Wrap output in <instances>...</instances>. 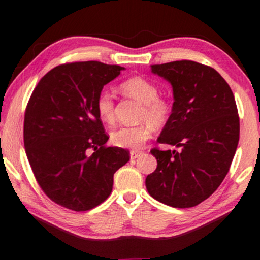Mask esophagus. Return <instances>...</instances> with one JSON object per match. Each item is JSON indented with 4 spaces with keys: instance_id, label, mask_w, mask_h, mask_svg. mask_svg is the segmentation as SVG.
Listing matches in <instances>:
<instances>
[{
    "instance_id": "1",
    "label": "esophagus",
    "mask_w": 260,
    "mask_h": 260,
    "mask_svg": "<svg viewBox=\"0 0 260 260\" xmlns=\"http://www.w3.org/2000/svg\"><path fill=\"white\" fill-rule=\"evenodd\" d=\"M141 154H142V151H141V150H131V151H130V159H131V160L137 159V157L140 156Z\"/></svg>"
}]
</instances>
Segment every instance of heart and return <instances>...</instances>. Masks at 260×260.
Here are the masks:
<instances>
[{
	"label": "heart",
	"instance_id": "b5f03b06",
	"mask_svg": "<svg viewBox=\"0 0 260 260\" xmlns=\"http://www.w3.org/2000/svg\"><path fill=\"white\" fill-rule=\"evenodd\" d=\"M122 89L127 95L136 98L144 104L141 119L149 120L154 126L161 127L168 122L172 113V106L167 100L159 98V88L153 82L143 77H133L122 85ZM96 112L104 122L112 123L114 119V100L110 90L104 89L95 101ZM153 127L150 123L140 125L119 126L111 133V142L120 148L141 147L151 136Z\"/></svg>",
	"mask_w": 260,
	"mask_h": 260
}]
</instances>
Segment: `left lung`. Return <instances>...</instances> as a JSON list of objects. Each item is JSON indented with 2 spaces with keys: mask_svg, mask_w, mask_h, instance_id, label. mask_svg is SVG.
<instances>
[{
  "mask_svg": "<svg viewBox=\"0 0 260 260\" xmlns=\"http://www.w3.org/2000/svg\"><path fill=\"white\" fill-rule=\"evenodd\" d=\"M150 69L172 86L174 100L157 142L178 150H150L157 167L146 187L170 207H194L217 190L237 151L240 123L233 92L214 68L192 60Z\"/></svg>",
  "mask_w": 260,
  "mask_h": 260,
  "instance_id": "left-lung-1",
  "label": "left lung"
}]
</instances>
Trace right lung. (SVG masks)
Returning <instances> with one entry per match:
<instances>
[{
	"label": "right lung",
	"instance_id": "1",
	"mask_svg": "<svg viewBox=\"0 0 260 260\" xmlns=\"http://www.w3.org/2000/svg\"><path fill=\"white\" fill-rule=\"evenodd\" d=\"M122 70L96 60L63 64L39 81L28 101L27 159L46 196L64 208L86 211L106 201L114 173L130 160L123 148L105 147L109 136L95 107L104 86Z\"/></svg>",
	"mask_w": 260,
	"mask_h": 260
}]
</instances>
